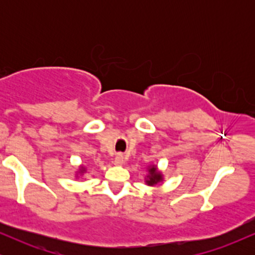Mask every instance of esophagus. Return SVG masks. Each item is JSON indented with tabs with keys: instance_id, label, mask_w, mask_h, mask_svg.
<instances>
[{
	"instance_id": "esophagus-1",
	"label": "esophagus",
	"mask_w": 255,
	"mask_h": 255,
	"mask_svg": "<svg viewBox=\"0 0 255 255\" xmlns=\"http://www.w3.org/2000/svg\"><path fill=\"white\" fill-rule=\"evenodd\" d=\"M126 162V158L122 153H119L118 156L115 157V164L116 165H122Z\"/></svg>"
}]
</instances>
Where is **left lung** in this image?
<instances>
[{
    "label": "left lung",
    "mask_w": 255,
    "mask_h": 255,
    "mask_svg": "<svg viewBox=\"0 0 255 255\" xmlns=\"http://www.w3.org/2000/svg\"><path fill=\"white\" fill-rule=\"evenodd\" d=\"M162 180H163V175L157 170L156 166L151 165L150 168H148V175H147V178H146V183H147L148 186H154V184L160 182Z\"/></svg>",
    "instance_id": "1"
}]
</instances>
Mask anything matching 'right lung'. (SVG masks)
<instances>
[{"label":"right lung","mask_w":255,"mask_h":255,"mask_svg":"<svg viewBox=\"0 0 255 255\" xmlns=\"http://www.w3.org/2000/svg\"><path fill=\"white\" fill-rule=\"evenodd\" d=\"M80 172H81V174H84V172H85V168H84V166H83V168H80Z\"/></svg>","instance_id":"obj_1"}]
</instances>
